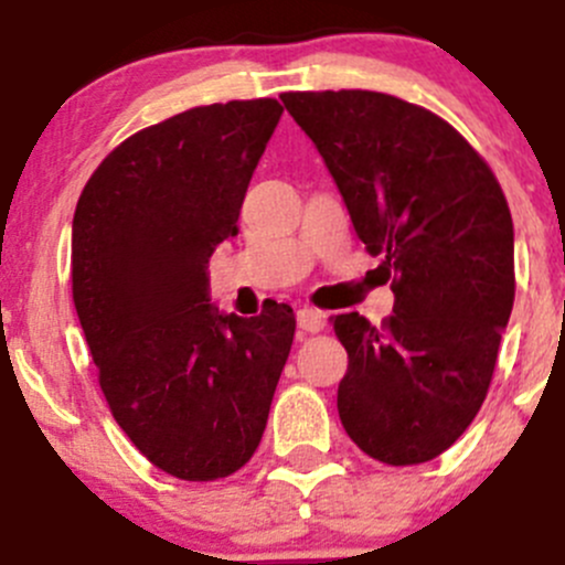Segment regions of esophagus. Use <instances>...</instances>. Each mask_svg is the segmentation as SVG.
<instances>
[{
	"instance_id": "obj_1",
	"label": "esophagus",
	"mask_w": 565,
	"mask_h": 565,
	"mask_svg": "<svg viewBox=\"0 0 565 565\" xmlns=\"http://www.w3.org/2000/svg\"><path fill=\"white\" fill-rule=\"evenodd\" d=\"M298 328L303 330V333H319V330L324 328V315L317 309H298Z\"/></svg>"
}]
</instances>
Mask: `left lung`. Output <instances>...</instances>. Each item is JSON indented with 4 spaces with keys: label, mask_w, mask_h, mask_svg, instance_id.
Masks as SVG:
<instances>
[{
    "label": "left lung",
    "mask_w": 565,
    "mask_h": 565,
    "mask_svg": "<svg viewBox=\"0 0 565 565\" xmlns=\"http://www.w3.org/2000/svg\"><path fill=\"white\" fill-rule=\"evenodd\" d=\"M317 145L369 254H383L396 309L333 330L350 366L339 418L363 454L420 465L465 435L492 383L514 306V224L498 177L465 136L369 89L284 93Z\"/></svg>",
    "instance_id": "1"
}]
</instances>
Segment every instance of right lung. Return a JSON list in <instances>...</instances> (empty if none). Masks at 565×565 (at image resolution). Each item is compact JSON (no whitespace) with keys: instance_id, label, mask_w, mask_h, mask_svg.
<instances>
[{"instance_id":"1","label":"right lung","mask_w":565,"mask_h":565,"mask_svg":"<svg viewBox=\"0 0 565 565\" xmlns=\"http://www.w3.org/2000/svg\"><path fill=\"white\" fill-rule=\"evenodd\" d=\"M273 98L196 106L128 136L73 215V303L119 429L158 470L215 481L254 457L295 339L289 306L218 315L207 262L237 235Z\"/></svg>"}]
</instances>
